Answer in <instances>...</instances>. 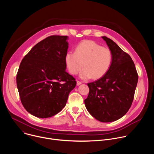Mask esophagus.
<instances>
[{
	"label": "esophagus",
	"instance_id": "1",
	"mask_svg": "<svg viewBox=\"0 0 154 154\" xmlns=\"http://www.w3.org/2000/svg\"><path fill=\"white\" fill-rule=\"evenodd\" d=\"M82 83V82H80V81H78V80L77 81V86H79V85H81Z\"/></svg>",
	"mask_w": 154,
	"mask_h": 154
}]
</instances>
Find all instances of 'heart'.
I'll use <instances>...</instances> for the list:
<instances>
[{
	"label": "heart",
	"mask_w": 154,
	"mask_h": 154,
	"mask_svg": "<svg viewBox=\"0 0 154 154\" xmlns=\"http://www.w3.org/2000/svg\"><path fill=\"white\" fill-rule=\"evenodd\" d=\"M64 61L71 74H77L83 67L80 74L82 79H96L103 77L110 68L113 54L109 49L93 41L85 40L77 45L75 52L69 51L66 54Z\"/></svg>",
	"instance_id": "obj_1"
}]
</instances>
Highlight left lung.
Here are the masks:
<instances>
[{
  "label": "left lung",
  "mask_w": 154,
  "mask_h": 154,
  "mask_svg": "<svg viewBox=\"0 0 154 154\" xmlns=\"http://www.w3.org/2000/svg\"><path fill=\"white\" fill-rule=\"evenodd\" d=\"M102 38L112 52V64L103 77L88 83L90 91L84 102L87 110L94 118L109 122L120 119L128 111L138 75L130 56L111 39Z\"/></svg>",
  "instance_id": "obj_1"
}]
</instances>
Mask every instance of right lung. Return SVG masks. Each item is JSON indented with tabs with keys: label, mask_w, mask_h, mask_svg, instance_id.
Returning <instances> with one entry per match:
<instances>
[{
	"label": "right lung",
	"mask_w": 154,
	"mask_h": 154,
	"mask_svg": "<svg viewBox=\"0 0 154 154\" xmlns=\"http://www.w3.org/2000/svg\"><path fill=\"white\" fill-rule=\"evenodd\" d=\"M68 36H50L37 43L21 61L16 75L20 101L40 118L52 117L65 106L75 79L66 71Z\"/></svg>",
	"instance_id": "obj_1"
}]
</instances>
